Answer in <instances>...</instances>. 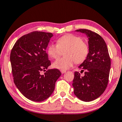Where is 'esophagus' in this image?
<instances>
[{
    "instance_id": "34e87169",
    "label": "esophagus",
    "mask_w": 122,
    "mask_h": 122,
    "mask_svg": "<svg viewBox=\"0 0 122 122\" xmlns=\"http://www.w3.org/2000/svg\"><path fill=\"white\" fill-rule=\"evenodd\" d=\"M61 73H62V74H64V73H65V72H66V70H61Z\"/></svg>"
}]
</instances>
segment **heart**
<instances>
[{
	"instance_id": "obj_1",
	"label": "heart",
	"mask_w": 122,
	"mask_h": 122,
	"mask_svg": "<svg viewBox=\"0 0 122 122\" xmlns=\"http://www.w3.org/2000/svg\"><path fill=\"white\" fill-rule=\"evenodd\" d=\"M64 57L55 61L53 66L60 70H66L73 65L75 62L81 64L85 61L89 53V46L78 35L67 34L60 38L57 44L51 43L47 48L50 57L57 59L64 52Z\"/></svg>"
}]
</instances>
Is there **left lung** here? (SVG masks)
Instances as JSON below:
<instances>
[{
  "instance_id": "8db88e82",
  "label": "left lung",
  "mask_w": 122,
  "mask_h": 122,
  "mask_svg": "<svg viewBox=\"0 0 122 122\" xmlns=\"http://www.w3.org/2000/svg\"><path fill=\"white\" fill-rule=\"evenodd\" d=\"M88 38L89 53L79 68L84 72L81 76L79 72H74L72 81L74 93L81 101L89 102L96 99L104 93L109 81L111 61L107 46L98 34L87 30L79 29Z\"/></svg>"
}]
</instances>
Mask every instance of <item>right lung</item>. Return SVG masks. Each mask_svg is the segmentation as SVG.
Returning <instances> with one entry per match:
<instances>
[{"label":"right lung","instance_id":"right-lung-1","mask_svg":"<svg viewBox=\"0 0 122 122\" xmlns=\"http://www.w3.org/2000/svg\"><path fill=\"white\" fill-rule=\"evenodd\" d=\"M53 36L50 33L31 32L21 36L10 52L14 83L31 101L41 102L48 98L61 75L57 69L47 70L51 64L46 51ZM41 71H46L44 75L40 74Z\"/></svg>","mask_w":122,"mask_h":122}]
</instances>
